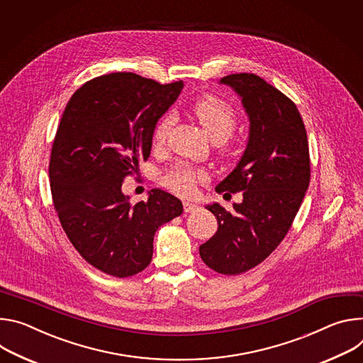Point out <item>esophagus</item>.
Masks as SVG:
<instances>
[{
    "mask_svg": "<svg viewBox=\"0 0 363 363\" xmlns=\"http://www.w3.org/2000/svg\"><path fill=\"white\" fill-rule=\"evenodd\" d=\"M183 208H184V212H186V213H191V212L199 211V205L191 203V202H184V203H183Z\"/></svg>",
    "mask_w": 363,
    "mask_h": 363,
    "instance_id": "34e87169",
    "label": "esophagus"
}]
</instances>
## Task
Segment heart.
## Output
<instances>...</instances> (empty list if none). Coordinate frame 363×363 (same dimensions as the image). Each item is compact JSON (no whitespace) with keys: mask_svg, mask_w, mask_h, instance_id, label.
Masks as SVG:
<instances>
[{"mask_svg":"<svg viewBox=\"0 0 363 363\" xmlns=\"http://www.w3.org/2000/svg\"><path fill=\"white\" fill-rule=\"evenodd\" d=\"M191 111L199 121V124L203 127L208 135L216 143L225 141L233 133L238 123L235 109L226 101L213 95H205L196 99ZM173 123L174 115L170 112L155 124L152 140L157 145L166 143ZM208 173L205 169L180 163L164 173V176L161 177V183L176 194L191 196L196 191L197 183L205 182Z\"/></svg>","mask_w":363,"mask_h":363,"instance_id":"1","label":"heart"}]
</instances>
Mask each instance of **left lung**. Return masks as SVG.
<instances>
[{
    "mask_svg": "<svg viewBox=\"0 0 363 363\" xmlns=\"http://www.w3.org/2000/svg\"><path fill=\"white\" fill-rule=\"evenodd\" d=\"M220 82L242 99L251 127L242 158L216 191H244V200L232 211L208 206L218 232L199 252L213 271L236 275L261 264L286 238L310 183V154L303 118L289 96L254 73Z\"/></svg>",
    "mask_w": 363,
    "mask_h": 363,
    "instance_id": "obj_1",
    "label": "left lung"
}]
</instances>
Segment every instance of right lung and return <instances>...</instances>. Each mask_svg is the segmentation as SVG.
Segmentation results:
<instances>
[{
	"mask_svg": "<svg viewBox=\"0 0 363 363\" xmlns=\"http://www.w3.org/2000/svg\"><path fill=\"white\" fill-rule=\"evenodd\" d=\"M182 89V80L161 85L116 72L88 80L63 111L49 164L53 206L74 250L105 274L127 278L147 268L155 230L183 213L164 190L135 205L121 190L150 157L157 121Z\"/></svg>",
	"mask_w": 363,
	"mask_h": 363,
	"instance_id": "add662e5",
	"label": "right lung"
}]
</instances>
